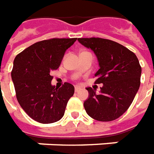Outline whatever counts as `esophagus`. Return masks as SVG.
Returning a JSON list of instances; mask_svg holds the SVG:
<instances>
[{
	"label": "esophagus",
	"mask_w": 154,
	"mask_h": 154,
	"mask_svg": "<svg viewBox=\"0 0 154 154\" xmlns=\"http://www.w3.org/2000/svg\"><path fill=\"white\" fill-rule=\"evenodd\" d=\"M80 90H81V89H80V88H79V86H75V92H79V91H80Z\"/></svg>",
	"instance_id": "obj_1"
}]
</instances>
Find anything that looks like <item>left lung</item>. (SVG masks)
<instances>
[{
    "instance_id": "8db88e82",
    "label": "left lung",
    "mask_w": 154,
    "mask_h": 154,
    "mask_svg": "<svg viewBox=\"0 0 154 154\" xmlns=\"http://www.w3.org/2000/svg\"><path fill=\"white\" fill-rule=\"evenodd\" d=\"M91 48L100 69L95 74V84H103L99 94L87 87L89 96L84 102L87 114L100 122H111L128 110L140 86L142 68L134 53L109 39L78 38Z\"/></svg>"
}]
</instances>
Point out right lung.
<instances>
[{"label":"right lung","mask_w":154,"mask_h":154,"mask_svg":"<svg viewBox=\"0 0 154 154\" xmlns=\"http://www.w3.org/2000/svg\"><path fill=\"white\" fill-rule=\"evenodd\" d=\"M77 38L43 40L26 48L13 62L11 79L17 99L32 119L40 123H53L64 115L67 103L75 93L70 83L61 88L52 85L50 72L57 69L64 53Z\"/></svg>","instance_id":"1"}]
</instances>
